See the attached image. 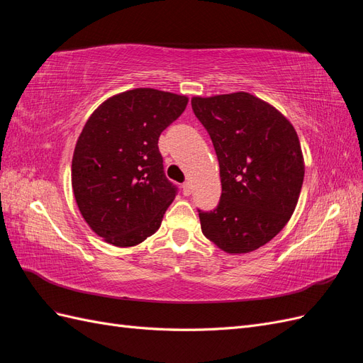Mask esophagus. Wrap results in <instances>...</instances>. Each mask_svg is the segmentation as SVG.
Masks as SVG:
<instances>
[{
  "mask_svg": "<svg viewBox=\"0 0 363 363\" xmlns=\"http://www.w3.org/2000/svg\"><path fill=\"white\" fill-rule=\"evenodd\" d=\"M191 192H192L191 183H189V182H184V183H183V195H184V196H189Z\"/></svg>",
  "mask_w": 363,
  "mask_h": 363,
  "instance_id": "obj_1",
  "label": "esophagus"
}]
</instances>
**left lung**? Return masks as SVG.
<instances>
[{"instance_id": "left-lung-1", "label": "left lung", "mask_w": 363, "mask_h": 363, "mask_svg": "<svg viewBox=\"0 0 363 363\" xmlns=\"http://www.w3.org/2000/svg\"><path fill=\"white\" fill-rule=\"evenodd\" d=\"M219 162L223 194L201 212L203 235L228 255L251 252L288 224L298 203L304 159L294 125L248 92L194 96Z\"/></svg>"}]
</instances>
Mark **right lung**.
<instances>
[{"label": "right lung", "mask_w": 363, "mask_h": 363, "mask_svg": "<svg viewBox=\"0 0 363 363\" xmlns=\"http://www.w3.org/2000/svg\"><path fill=\"white\" fill-rule=\"evenodd\" d=\"M189 98L151 87L113 95L98 106L77 139L71 182L92 232L115 247L156 233L177 188L163 172L159 136Z\"/></svg>", "instance_id": "obj_1"}]
</instances>
